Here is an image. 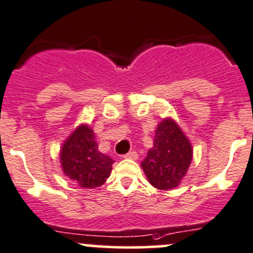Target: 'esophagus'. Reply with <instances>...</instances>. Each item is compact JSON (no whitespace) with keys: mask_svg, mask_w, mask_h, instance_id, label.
I'll return each instance as SVG.
<instances>
[{"mask_svg":"<svg viewBox=\"0 0 253 253\" xmlns=\"http://www.w3.org/2000/svg\"><path fill=\"white\" fill-rule=\"evenodd\" d=\"M125 159H133L136 160L137 158H138V153L136 152V150H131V152H128L127 154L124 155Z\"/></svg>","mask_w":253,"mask_h":253,"instance_id":"obj_1","label":"esophagus"}]
</instances>
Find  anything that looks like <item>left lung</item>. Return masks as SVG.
<instances>
[{"label":"left lung","mask_w":253,"mask_h":253,"mask_svg":"<svg viewBox=\"0 0 253 253\" xmlns=\"http://www.w3.org/2000/svg\"><path fill=\"white\" fill-rule=\"evenodd\" d=\"M192 160V147L172 120L158 125L153 148L142 162L148 181L159 190H171L186 175Z\"/></svg>","instance_id":"8db88e82"}]
</instances>
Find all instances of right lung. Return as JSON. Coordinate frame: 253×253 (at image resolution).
Listing matches in <instances>:
<instances>
[{"label":"right lung","mask_w":253,"mask_h":253,"mask_svg":"<svg viewBox=\"0 0 253 253\" xmlns=\"http://www.w3.org/2000/svg\"><path fill=\"white\" fill-rule=\"evenodd\" d=\"M62 170L81 187L95 188L109 177L114 160L98 150L93 129L81 126L61 149Z\"/></svg>","instance_id":"1"}]
</instances>
